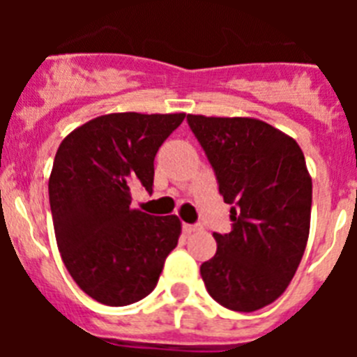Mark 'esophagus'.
I'll list each match as a JSON object with an SVG mask.
<instances>
[{
	"mask_svg": "<svg viewBox=\"0 0 357 357\" xmlns=\"http://www.w3.org/2000/svg\"><path fill=\"white\" fill-rule=\"evenodd\" d=\"M200 229L198 225H189V223H184V232L185 234H193V232H197V230Z\"/></svg>",
	"mask_w": 357,
	"mask_h": 357,
	"instance_id": "esophagus-1",
	"label": "esophagus"
}]
</instances>
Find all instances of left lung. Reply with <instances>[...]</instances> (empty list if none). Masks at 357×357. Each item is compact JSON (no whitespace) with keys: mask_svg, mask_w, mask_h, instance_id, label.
<instances>
[{"mask_svg":"<svg viewBox=\"0 0 357 357\" xmlns=\"http://www.w3.org/2000/svg\"><path fill=\"white\" fill-rule=\"evenodd\" d=\"M216 173L232 230L200 266L209 295L252 313L279 298L301 264L311 225L313 182L293 137L255 118L188 114Z\"/></svg>","mask_w":357,"mask_h":357,"instance_id":"left-lung-1","label":"left lung"}]
</instances>
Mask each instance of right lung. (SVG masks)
<instances>
[{"label": "right lung", "mask_w": 357, "mask_h": 357, "mask_svg": "<svg viewBox=\"0 0 357 357\" xmlns=\"http://www.w3.org/2000/svg\"><path fill=\"white\" fill-rule=\"evenodd\" d=\"M184 118L98 116L56 150L48 182L56 247L69 275L94 301L118 307L150 295L178 243L181 220L134 209L130 191L137 184L151 191L157 150Z\"/></svg>", "instance_id": "add662e5"}]
</instances>
